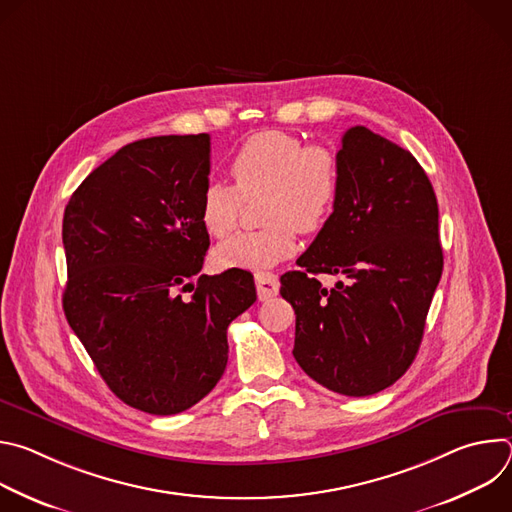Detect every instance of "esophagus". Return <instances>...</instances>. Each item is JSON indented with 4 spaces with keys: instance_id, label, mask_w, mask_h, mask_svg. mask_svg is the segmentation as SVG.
Returning <instances> with one entry per match:
<instances>
[{
    "instance_id": "1",
    "label": "esophagus",
    "mask_w": 512,
    "mask_h": 512,
    "mask_svg": "<svg viewBox=\"0 0 512 512\" xmlns=\"http://www.w3.org/2000/svg\"><path fill=\"white\" fill-rule=\"evenodd\" d=\"M255 285H257L259 300H269V298L277 296V291H279V279L273 273H257Z\"/></svg>"
}]
</instances>
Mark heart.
<instances>
[{
    "instance_id": "b5f03b06",
    "label": "heart",
    "mask_w": 512,
    "mask_h": 512,
    "mask_svg": "<svg viewBox=\"0 0 512 512\" xmlns=\"http://www.w3.org/2000/svg\"><path fill=\"white\" fill-rule=\"evenodd\" d=\"M235 186L210 182L200 198V223L210 237L225 239L237 225L245 200L265 196L267 225L241 233L212 253L221 269H267L298 249L296 231L318 233L340 196L338 156L322 143H308L287 131L251 135L231 160Z\"/></svg>"
}]
</instances>
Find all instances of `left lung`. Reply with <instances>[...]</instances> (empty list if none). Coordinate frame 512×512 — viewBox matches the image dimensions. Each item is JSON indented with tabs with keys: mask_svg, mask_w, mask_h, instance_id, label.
Wrapping results in <instances>:
<instances>
[{
	"mask_svg": "<svg viewBox=\"0 0 512 512\" xmlns=\"http://www.w3.org/2000/svg\"><path fill=\"white\" fill-rule=\"evenodd\" d=\"M340 196L300 269L281 275L294 306V356L322 387L367 397L405 375L419 350L444 253L437 198L401 145L356 125L342 137ZM318 272L344 274L326 290Z\"/></svg>",
	"mask_w": 512,
	"mask_h": 512,
	"instance_id": "8db88e82",
	"label": "left lung"
}]
</instances>
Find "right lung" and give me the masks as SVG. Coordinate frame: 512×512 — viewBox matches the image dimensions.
Returning <instances> with one entry per match:
<instances>
[{
    "label": "right lung",
    "instance_id": "add662e5",
    "mask_svg": "<svg viewBox=\"0 0 512 512\" xmlns=\"http://www.w3.org/2000/svg\"><path fill=\"white\" fill-rule=\"evenodd\" d=\"M208 174V133L139 139L64 208V316L107 387L152 415L186 411L214 389L229 360L227 328L257 300L243 269L189 281L210 245L200 223Z\"/></svg>",
    "mask_w": 512,
    "mask_h": 512
}]
</instances>
